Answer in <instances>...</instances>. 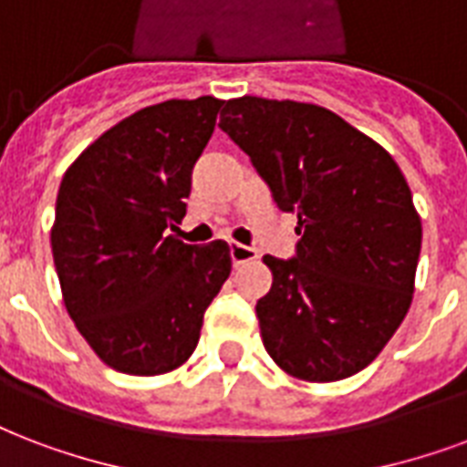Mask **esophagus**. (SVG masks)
I'll list each match as a JSON object with an SVG mask.
<instances>
[{
  "mask_svg": "<svg viewBox=\"0 0 467 467\" xmlns=\"http://www.w3.org/2000/svg\"><path fill=\"white\" fill-rule=\"evenodd\" d=\"M230 259H233V265H244V262L257 259V252L252 247H244L240 242H230Z\"/></svg>",
  "mask_w": 467,
  "mask_h": 467,
  "instance_id": "34e87169",
  "label": "esophagus"
}]
</instances>
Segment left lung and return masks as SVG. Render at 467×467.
Masks as SVG:
<instances>
[{
  "label": "left lung",
  "instance_id": "left-lung-1",
  "mask_svg": "<svg viewBox=\"0 0 467 467\" xmlns=\"http://www.w3.org/2000/svg\"><path fill=\"white\" fill-rule=\"evenodd\" d=\"M220 130L252 159L276 208L296 213V257L266 254L262 343L286 375L336 382L375 360L414 296L421 218L377 141L326 107L227 99Z\"/></svg>",
  "mask_w": 467,
  "mask_h": 467
}]
</instances>
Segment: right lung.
Instances as JSON below:
<instances>
[{
	"mask_svg": "<svg viewBox=\"0 0 467 467\" xmlns=\"http://www.w3.org/2000/svg\"><path fill=\"white\" fill-rule=\"evenodd\" d=\"M223 99H166L95 139L60 181L51 247L67 316L99 360L154 377L181 368L230 276L227 242L178 230Z\"/></svg>",
	"mask_w": 467,
	"mask_h": 467,
	"instance_id": "obj_1",
	"label": "right lung"
}]
</instances>
